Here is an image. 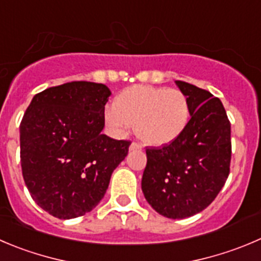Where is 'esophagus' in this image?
<instances>
[{"label":"esophagus","mask_w":261,"mask_h":261,"mask_svg":"<svg viewBox=\"0 0 261 261\" xmlns=\"http://www.w3.org/2000/svg\"><path fill=\"white\" fill-rule=\"evenodd\" d=\"M141 145L138 142H132V145L129 146V150L130 151H135V150H140Z\"/></svg>","instance_id":"esophagus-1"}]
</instances>
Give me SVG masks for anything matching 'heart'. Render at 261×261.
I'll list each match as a JSON object with an SVG mask.
<instances>
[{"label": "heart", "mask_w": 261, "mask_h": 261, "mask_svg": "<svg viewBox=\"0 0 261 261\" xmlns=\"http://www.w3.org/2000/svg\"><path fill=\"white\" fill-rule=\"evenodd\" d=\"M191 119L187 95L165 87L132 86L123 89L105 111L106 124L116 133L136 125L137 136L152 146L177 141Z\"/></svg>", "instance_id": "b5f03b06"}]
</instances>
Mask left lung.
Segmentation results:
<instances>
[{"label": "left lung", "mask_w": 261, "mask_h": 261, "mask_svg": "<svg viewBox=\"0 0 261 261\" xmlns=\"http://www.w3.org/2000/svg\"><path fill=\"white\" fill-rule=\"evenodd\" d=\"M191 105L186 132L161 147H146V200L170 219L192 217L214 201L229 175L230 123L222 101L202 88L175 81Z\"/></svg>", "instance_id": "8db88e82"}]
</instances>
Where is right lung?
Here are the masks:
<instances>
[{
    "label": "right lung",
    "mask_w": 261,
    "mask_h": 261,
    "mask_svg": "<svg viewBox=\"0 0 261 261\" xmlns=\"http://www.w3.org/2000/svg\"><path fill=\"white\" fill-rule=\"evenodd\" d=\"M110 89L69 82L39 92L20 123L24 182L38 206L59 219L82 217L105 196L130 141L102 135Z\"/></svg>",
    "instance_id": "right-lung-1"
}]
</instances>
